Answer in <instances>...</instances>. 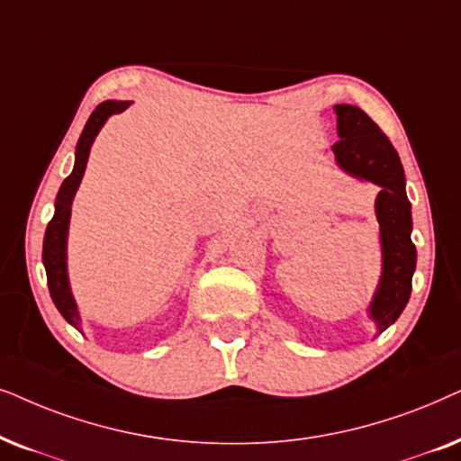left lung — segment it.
I'll return each instance as SVG.
<instances>
[{
	"label": "left lung",
	"instance_id": "1",
	"mask_svg": "<svg viewBox=\"0 0 461 461\" xmlns=\"http://www.w3.org/2000/svg\"><path fill=\"white\" fill-rule=\"evenodd\" d=\"M337 134L339 140L330 147L335 164L343 173L358 181L377 185L382 192L375 198L382 244V276L369 303V318L377 333H384L402 314L411 297L417 250L411 242V202L401 158L390 139L360 107L335 105Z\"/></svg>",
	"mask_w": 461,
	"mask_h": 461
}]
</instances>
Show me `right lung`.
I'll return each mask as SVG.
<instances>
[{"label": "right lung", "mask_w": 461, "mask_h": 461, "mask_svg": "<svg viewBox=\"0 0 461 461\" xmlns=\"http://www.w3.org/2000/svg\"><path fill=\"white\" fill-rule=\"evenodd\" d=\"M128 107H131V101H105L92 112L82 131V137L77 140L76 164H73L71 175L67 176L63 185L59 189L57 202H54V217L46 227L41 261H44L46 267L50 297L65 321L69 322L71 327H76L79 333H82V318H79L77 303L71 293L69 274H67V236H69L71 204L73 198H76L79 183H82L86 164H88L90 147L95 143L96 134L101 132V128L105 126V122L112 118V115L122 113Z\"/></svg>", "instance_id": "right-lung-1"}]
</instances>
